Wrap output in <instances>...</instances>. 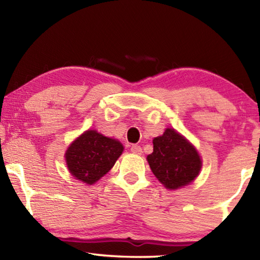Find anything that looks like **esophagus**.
Listing matches in <instances>:
<instances>
[{
    "instance_id": "obj_1",
    "label": "esophagus",
    "mask_w": 260,
    "mask_h": 260,
    "mask_svg": "<svg viewBox=\"0 0 260 260\" xmlns=\"http://www.w3.org/2000/svg\"><path fill=\"white\" fill-rule=\"evenodd\" d=\"M131 151L135 153V155H141V152H142V149H141V147L138 146V144H133V146L131 147Z\"/></svg>"
}]
</instances>
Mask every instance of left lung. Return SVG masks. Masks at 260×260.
<instances>
[{"label": "left lung", "mask_w": 260, "mask_h": 260, "mask_svg": "<svg viewBox=\"0 0 260 260\" xmlns=\"http://www.w3.org/2000/svg\"><path fill=\"white\" fill-rule=\"evenodd\" d=\"M153 151L147 157L152 173L169 189L190 183L199 175L201 158L190 143L172 128L152 141Z\"/></svg>", "instance_id": "8db88e82"}]
</instances>
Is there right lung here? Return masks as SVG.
Returning a JSON list of instances; mask_svg holds the SVG:
<instances>
[{
    "label": "right lung",
    "instance_id": "1",
    "mask_svg": "<svg viewBox=\"0 0 260 260\" xmlns=\"http://www.w3.org/2000/svg\"><path fill=\"white\" fill-rule=\"evenodd\" d=\"M122 150L119 141L87 131L70 146L65 159L73 177L93 184L112 169Z\"/></svg>",
    "mask_w": 260,
    "mask_h": 260
}]
</instances>
